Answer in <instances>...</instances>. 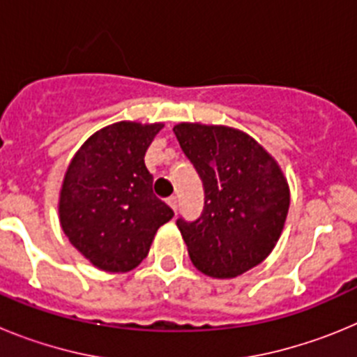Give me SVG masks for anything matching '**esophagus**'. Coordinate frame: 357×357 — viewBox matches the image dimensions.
Listing matches in <instances>:
<instances>
[{"mask_svg": "<svg viewBox=\"0 0 357 357\" xmlns=\"http://www.w3.org/2000/svg\"><path fill=\"white\" fill-rule=\"evenodd\" d=\"M166 202H168V206L176 213V197H169Z\"/></svg>", "mask_w": 357, "mask_h": 357, "instance_id": "1", "label": "esophagus"}]
</instances>
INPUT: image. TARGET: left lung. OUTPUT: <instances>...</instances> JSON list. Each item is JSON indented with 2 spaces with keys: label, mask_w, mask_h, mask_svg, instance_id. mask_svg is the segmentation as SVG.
<instances>
[{
  "label": "left lung",
  "mask_w": 357,
  "mask_h": 357,
  "mask_svg": "<svg viewBox=\"0 0 357 357\" xmlns=\"http://www.w3.org/2000/svg\"><path fill=\"white\" fill-rule=\"evenodd\" d=\"M173 132L206 191L198 220H176L189 257L214 279L248 272L266 259L284 229L289 209L284 173L238 128L178 123Z\"/></svg>",
  "instance_id": "left-lung-1"
}]
</instances>
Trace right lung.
Wrapping results in <instances>:
<instances>
[{
  "label": "right lung",
  "mask_w": 357,
  "mask_h": 357,
  "mask_svg": "<svg viewBox=\"0 0 357 357\" xmlns=\"http://www.w3.org/2000/svg\"><path fill=\"white\" fill-rule=\"evenodd\" d=\"M162 123L119 121L94 132L66 169L59 216L71 245L100 270L139 266L173 211L153 195L144 153Z\"/></svg>",
  "instance_id": "obj_1"
}]
</instances>
